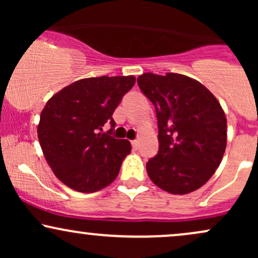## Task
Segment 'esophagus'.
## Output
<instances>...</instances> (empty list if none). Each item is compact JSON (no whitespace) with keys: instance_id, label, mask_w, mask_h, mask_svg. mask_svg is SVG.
Masks as SVG:
<instances>
[{"instance_id":"34e87169","label":"esophagus","mask_w":258,"mask_h":258,"mask_svg":"<svg viewBox=\"0 0 258 258\" xmlns=\"http://www.w3.org/2000/svg\"><path fill=\"white\" fill-rule=\"evenodd\" d=\"M131 144H132V147L135 148V149H137L138 146H139V143H138L137 139H135V141H132V142H131Z\"/></svg>"}]
</instances>
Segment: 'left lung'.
I'll list each match as a JSON object with an SVG mask.
<instances>
[{"label":"left lung","instance_id":"1","mask_svg":"<svg viewBox=\"0 0 258 258\" xmlns=\"http://www.w3.org/2000/svg\"><path fill=\"white\" fill-rule=\"evenodd\" d=\"M137 84L155 108L159 152L147 162L154 184L171 194L197 190L220 166L227 147L221 104L197 80L147 73Z\"/></svg>","mask_w":258,"mask_h":258}]
</instances>
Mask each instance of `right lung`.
Returning a JSON list of instances; mask_svg holds the SVG:
<instances>
[{
    "label": "right lung",
    "mask_w": 258,
    "mask_h": 258,
    "mask_svg": "<svg viewBox=\"0 0 258 258\" xmlns=\"http://www.w3.org/2000/svg\"><path fill=\"white\" fill-rule=\"evenodd\" d=\"M135 82V76L79 80L47 102L37 127L38 141L52 171L65 185L94 193L116 178L131 143L111 137L112 114ZM105 123L113 128L99 133Z\"/></svg>",
    "instance_id": "1"
}]
</instances>
